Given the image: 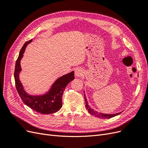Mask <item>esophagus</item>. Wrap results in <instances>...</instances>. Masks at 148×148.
Listing matches in <instances>:
<instances>
[{"label":"esophagus","instance_id":"esophagus-1","mask_svg":"<svg viewBox=\"0 0 148 148\" xmlns=\"http://www.w3.org/2000/svg\"><path fill=\"white\" fill-rule=\"evenodd\" d=\"M83 70L82 69H79L78 68L75 70V77H77V78H79V77H82V76L83 75Z\"/></svg>","mask_w":148,"mask_h":148}]
</instances>
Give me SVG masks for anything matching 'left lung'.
Instances as JSON below:
<instances>
[{
	"label": "left lung",
	"instance_id": "left-lung-1",
	"mask_svg": "<svg viewBox=\"0 0 148 148\" xmlns=\"http://www.w3.org/2000/svg\"><path fill=\"white\" fill-rule=\"evenodd\" d=\"M84 99H85V102H86V109H87V110H88L89 113H90L91 115L95 116V117H97L100 118V119H110L112 117H115V116H117V115H119V114L122 113V112H120L116 113V114H103V113L99 112H97L95 110H94L93 109L91 108L90 106L88 104V102L87 99L86 97V95H85L84 91Z\"/></svg>",
	"mask_w": 148,
	"mask_h": 148
}]
</instances>
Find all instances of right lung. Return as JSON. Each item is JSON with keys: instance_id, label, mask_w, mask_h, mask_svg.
Masks as SVG:
<instances>
[{"instance_id": "add662e5", "label": "right lung", "mask_w": 148, "mask_h": 148, "mask_svg": "<svg viewBox=\"0 0 148 148\" xmlns=\"http://www.w3.org/2000/svg\"><path fill=\"white\" fill-rule=\"evenodd\" d=\"M31 42L32 40H29L25 43L16 61L14 78L16 90L22 101L31 109L42 114H53L59 111L62 107V95L67 84L75 79L74 71L57 79L51 88L42 95H33L26 92L19 78L20 73L21 71L20 61L23 56L26 46Z\"/></svg>"}]
</instances>
